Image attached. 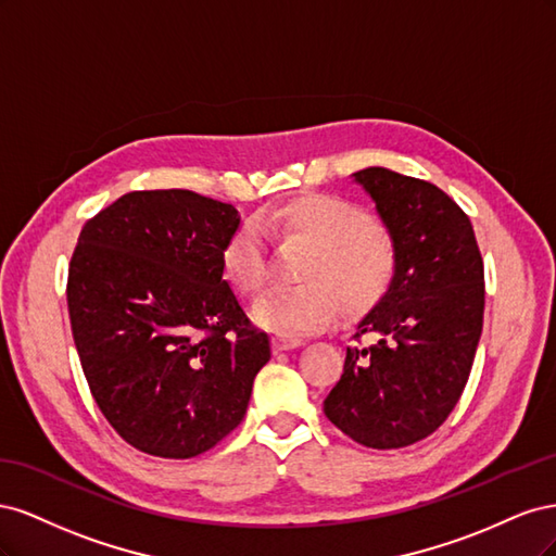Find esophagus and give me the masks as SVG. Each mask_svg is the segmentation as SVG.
Segmentation results:
<instances>
[{"label":"esophagus","instance_id":"34e87169","mask_svg":"<svg viewBox=\"0 0 556 556\" xmlns=\"http://www.w3.org/2000/svg\"><path fill=\"white\" fill-rule=\"evenodd\" d=\"M271 345H274V352H285V350H294V348H299V345H304V341H301V339H292V336L274 333Z\"/></svg>","mask_w":556,"mask_h":556}]
</instances>
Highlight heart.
Masks as SVG:
<instances>
[{
	"label": "heart",
	"instance_id": "b5f03b06",
	"mask_svg": "<svg viewBox=\"0 0 556 556\" xmlns=\"http://www.w3.org/2000/svg\"><path fill=\"white\" fill-rule=\"evenodd\" d=\"M257 226L278 243L308 248L301 288L260 299L252 317L280 336L327 329L336 313L357 319L380 306L399 276V250L390 231L352 201L336 194H301L257 215ZM223 271L241 296H257L268 280V260L252 223L231 233L220 252Z\"/></svg>",
	"mask_w": 556,
	"mask_h": 556
}]
</instances>
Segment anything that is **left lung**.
Masks as SVG:
<instances>
[{
	"label": "left lung",
	"mask_w": 556,
	"mask_h": 556,
	"mask_svg": "<svg viewBox=\"0 0 556 556\" xmlns=\"http://www.w3.org/2000/svg\"><path fill=\"white\" fill-rule=\"evenodd\" d=\"M355 180L396 243L399 276L359 323L325 415L359 445L396 450L457 406L482 333L484 266L468 215L433 182L382 166ZM364 334L375 341L364 346Z\"/></svg>",
	"instance_id": "obj_1"
}]
</instances>
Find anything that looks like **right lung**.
I'll list each match as a JSON object with an SVG mask.
<instances>
[{
  "instance_id": "obj_1",
  "label": "right lung",
  "mask_w": 556,
  "mask_h": 556,
  "mask_svg": "<svg viewBox=\"0 0 556 556\" xmlns=\"http://www.w3.org/2000/svg\"><path fill=\"white\" fill-rule=\"evenodd\" d=\"M239 211L192 190L127 192L83 225L66 306L99 410L131 447L190 459L241 425L271 341L225 280Z\"/></svg>"
}]
</instances>
